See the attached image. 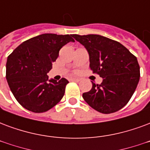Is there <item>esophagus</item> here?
<instances>
[{
	"label": "esophagus",
	"instance_id": "obj_1",
	"mask_svg": "<svg viewBox=\"0 0 150 150\" xmlns=\"http://www.w3.org/2000/svg\"><path fill=\"white\" fill-rule=\"evenodd\" d=\"M70 80L71 81H75V82H79L80 79H79V78H71Z\"/></svg>",
	"mask_w": 150,
	"mask_h": 150
}]
</instances>
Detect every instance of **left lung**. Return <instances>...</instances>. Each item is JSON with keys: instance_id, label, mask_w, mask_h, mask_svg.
<instances>
[{"instance_id": "left-lung-1", "label": "left lung", "mask_w": 150, "mask_h": 150, "mask_svg": "<svg viewBox=\"0 0 150 150\" xmlns=\"http://www.w3.org/2000/svg\"><path fill=\"white\" fill-rule=\"evenodd\" d=\"M87 50L90 67L103 79L100 85L92 82L83 93L88 105L101 113L117 112L127 104L138 86L140 67L138 60L120 42L98 34L72 36Z\"/></svg>"}]
</instances>
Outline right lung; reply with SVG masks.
<instances>
[{
    "instance_id": "add662e5",
    "label": "right lung",
    "mask_w": 150,
    "mask_h": 150,
    "mask_svg": "<svg viewBox=\"0 0 150 150\" xmlns=\"http://www.w3.org/2000/svg\"><path fill=\"white\" fill-rule=\"evenodd\" d=\"M71 34H42L27 40L9 55L6 79L11 93L23 108L33 112L50 110L64 95L68 83L62 78L57 82L47 73L68 42H75Z\"/></svg>"
}]
</instances>
